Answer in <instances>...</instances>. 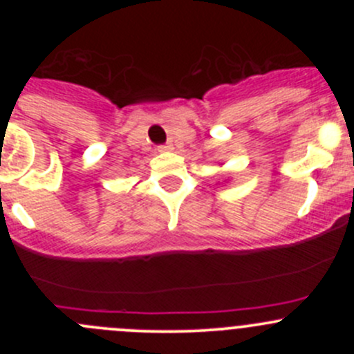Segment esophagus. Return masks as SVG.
<instances>
[{
	"mask_svg": "<svg viewBox=\"0 0 354 354\" xmlns=\"http://www.w3.org/2000/svg\"><path fill=\"white\" fill-rule=\"evenodd\" d=\"M173 151V145H162V147H159V152H169Z\"/></svg>",
	"mask_w": 354,
	"mask_h": 354,
	"instance_id": "obj_1",
	"label": "esophagus"
}]
</instances>
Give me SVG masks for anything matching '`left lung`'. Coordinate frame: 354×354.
Wrapping results in <instances>:
<instances>
[{
  "label": "left lung",
  "mask_w": 354,
  "mask_h": 354,
  "mask_svg": "<svg viewBox=\"0 0 354 354\" xmlns=\"http://www.w3.org/2000/svg\"><path fill=\"white\" fill-rule=\"evenodd\" d=\"M226 181H227V178H226V180H224V183H226Z\"/></svg>",
  "instance_id": "1"
}]
</instances>
